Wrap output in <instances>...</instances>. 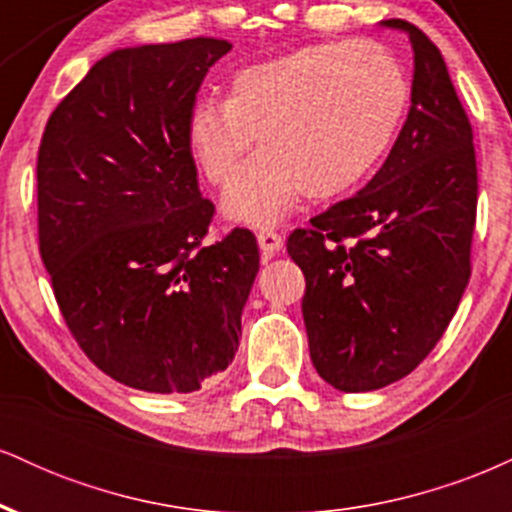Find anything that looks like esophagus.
<instances>
[{
  "label": "esophagus",
  "mask_w": 512,
  "mask_h": 512,
  "mask_svg": "<svg viewBox=\"0 0 512 512\" xmlns=\"http://www.w3.org/2000/svg\"><path fill=\"white\" fill-rule=\"evenodd\" d=\"M257 243H260L264 257H274L276 252H281V248H284V238L276 231H260L257 233Z\"/></svg>",
  "instance_id": "1"
}]
</instances>
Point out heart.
Returning a JSON list of instances; mask_svg holds the SVG:
<instances>
[{"label":"heart","mask_w":512,"mask_h":512,"mask_svg":"<svg viewBox=\"0 0 512 512\" xmlns=\"http://www.w3.org/2000/svg\"><path fill=\"white\" fill-rule=\"evenodd\" d=\"M409 105V79L375 43H322L238 69L226 101L187 115V151L211 185L236 178L257 137L260 156L223 197V214L272 226L310 199L354 190L390 149Z\"/></svg>","instance_id":"b5f03b06"}]
</instances>
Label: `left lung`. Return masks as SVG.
<instances>
[{
    "label": "left lung",
    "instance_id": "1",
    "mask_svg": "<svg viewBox=\"0 0 512 512\" xmlns=\"http://www.w3.org/2000/svg\"><path fill=\"white\" fill-rule=\"evenodd\" d=\"M380 26L407 33L414 50L407 122L373 180L286 243L305 274L313 366L342 392L380 390L419 366L472 274V125L431 38L402 19Z\"/></svg>",
    "mask_w": 512,
    "mask_h": 512
}]
</instances>
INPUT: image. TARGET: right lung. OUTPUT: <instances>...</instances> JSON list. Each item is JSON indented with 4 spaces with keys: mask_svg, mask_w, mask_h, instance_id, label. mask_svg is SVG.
<instances>
[{
    "mask_svg": "<svg viewBox=\"0 0 512 512\" xmlns=\"http://www.w3.org/2000/svg\"><path fill=\"white\" fill-rule=\"evenodd\" d=\"M233 45L120 48L57 105L38 151V238L69 332L134 390L195 392L238 351L260 269L248 228L207 245L214 204L187 151V115Z\"/></svg>",
    "mask_w": 512,
    "mask_h": 512,
    "instance_id": "1",
    "label": "right lung"
}]
</instances>
